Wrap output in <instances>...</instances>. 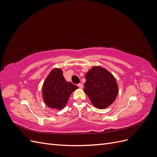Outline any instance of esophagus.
Segmentation results:
<instances>
[{
    "label": "esophagus",
    "instance_id": "34e87169",
    "mask_svg": "<svg viewBox=\"0 0 157 157\" xmlns=\"http://www.w3.org/2000/svg\"><path fill=\"white\" fill-rule=\"evenodd\" d=\"M77 86H78V88H83V84H82V83H79V84H77Z\"/></svg>",
    "mask_w": 157,
    "mask_h": 157
}]
</instances>
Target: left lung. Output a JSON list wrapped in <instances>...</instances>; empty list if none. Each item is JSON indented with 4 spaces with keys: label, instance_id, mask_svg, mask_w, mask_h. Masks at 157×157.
Returning a JSON list of instances; mask_svg holds the SVG:
<instances>
[{
    "label": "left lung",
    "instance_id": "obj_1",
    "mask_svg": "<svg viewBox=\"0 0 157 157\" xmlns=\"http://www.w3.org/2000/svg\"><path fill=\"white\" fill-rule=\"evenodd\" d=\"M84 91L93 105L105 109L115 101L118 92L115 77L101 67H93L85 76Z\"/></svg>",
    "mask_w": 157,
    "mask_h": 157
}]
</instances>
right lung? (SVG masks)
I'll return each instance as SVG.
<instances>
[{
    "instance_id": "right-lung-1",
    "label": "right lung",
    "mask_w": 157,
    "mask_h": 157,
    "mask_svg": "<svg viewBox=\"0 0 157 157\" xmlns=\"http://www.w3.org/2000/svg\"><path fill=\"white\" fill-rule=\"evenodd\" d=\"M77 88L73 84L66 81L60 69H54L43 84L42 97L48 107L61 109L67 104L71 93Z\"/></svg>"
}]
</instances>
